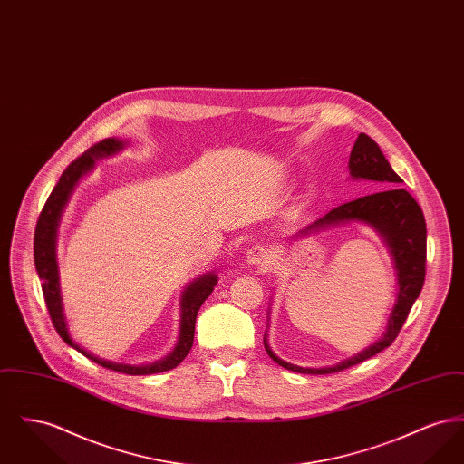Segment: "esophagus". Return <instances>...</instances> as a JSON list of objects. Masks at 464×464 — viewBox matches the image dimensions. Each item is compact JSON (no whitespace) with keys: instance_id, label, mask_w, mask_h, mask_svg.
Here are the masks:
<instances>
[{"instance_id":"obj_1","label":"esophagus","mask_w":464,"mask_h":464,"mask_svg":"<svg viewBox=\"0 0 464 464\" xmlns=\"http://www.w3.org/2000/svg\"><path fill=\"white\" fill-rule=\"evenodd\" d=\"M246 263L254 266H266L269 263V252L266 250L265 246H252L246 250V256H245Z\"/></svg>"}]
</instances>
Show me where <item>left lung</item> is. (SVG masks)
Returning <instances> with one entry per match:
<instances>
[{"label": "left lung", "instance_id": "left-lung-1", "mask_svg": "<svg viewBox=\"0 0 464 464\" xmlns=\"http://www.w3.org/2000/svg\"><path fill=\"white\" fill-rule=\"evenodd\" d=\"M350 177L353 180H369L379 188L377 193L343 203L324 218L311 222L304 229H299L292 238H303L311 233L331 229L341 224L358 222L374 229L386 245L397 273V299L388 316L386 331L363 352L353 354L331 367H299L282 360L269 348L267 331L265 332L266 353L269 354L284 369L299 374H332L356 365L371 356L386 350L398 335L407 314L420 297L424 284L426 266V222L418 201L405 189L397 188L403 180L395 174L390 161L384 158L381 148L367 133H360L354 140L353 150L348 161ZM269 314V313H267Z\"/></svg>", "mask_w": 464, "mask_h": 464}]
</instances>
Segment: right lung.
<instances>
[{
    "mask_svg": "<svg viewBox=\"0 0 464 464\" xmlns=\"http://www.w3.org/2000/svg\"><path fill=\"white\" fill-rule=\"evenodd\" d=\"M129 146L127 140L118 139V137H110L95 146H92L87 153L76 158L63 176L59 179L57 186L50 193V197L44 203V210L38 218L36 231H34V265L38 276L42 278V288H44V303L50 313V318L53 322V327L59 332V335L66 341L67 344L80 353L85 354L92 362L116 371L123 374L130 375H148L165 372L170 369H176L177 365L186 358L193 346L195 339V322L198 314L201 304L205 299L212 294L214 287L218 285V275L214 271H208L189 282V285L182 290L180 295V325H179V339L176 346L170 353L163 356L161 360H156L153 363H121V362H112L108 358H101L97 354L85 350L82 344H78L71 332H69V324L64 313V303H63V292H61V276H59V261H57V235H59V222L63 218V212L66 208L67 201L71 198L74 188L83 177L90 174L95 167V160H104L110 156L118 155Z\"/></svg>",
    "mask_w": 464,
    "mask_h": 464,
    "instance_id": "1",
    "label": "right lung"
}]
</instances>
